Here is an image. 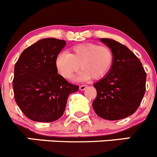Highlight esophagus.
<instances>
[{"mask_svg":"<svg viewBox=\"0 0 157 157\" xmlns=\"http://www.w3.org/2000/svg\"><path fill=\"white\" fill-rule=\"evenodd\" d=\"M86 88H87V86H86V85H82V86H79V89L81 91H84Z\"/></svg>","mask_w":157,"mask_h":157,"instance_id":"obj_1","label":"esophagus"}]
</instances>
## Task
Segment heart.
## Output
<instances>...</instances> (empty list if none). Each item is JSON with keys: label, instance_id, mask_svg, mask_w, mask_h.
I'll return each mask as SVG.
<instances>
[{"label": "heart", "instance_id": "b5f03b06", "mask_svg": "<svg viewBox=\"0 0 157 157\" xmlns=\"http://www.w3.org/2000/svg\"><path fill=\"white\" fill-rule=\"evenodd\" d=\"M69 51L70 54L60 52L55 59L56 68L65 79L72 77L80 67L82 71L75 80L87 81L92 78L100 79L108 73L113 64V52L106 46L83 43L73 46Z\"/></svg>", "mask_w": 157, "mask_h": 157}]
</instances>
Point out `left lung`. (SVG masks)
<instances>
[{
  "mask_svg": "<svg viewBox=\"0 0 157 157\" xmlns=\"http://www.w3.org/2000/svg\"><path fill=\"white\" fill-rule=\"evenodd\" d=\"M109 48L113 60L109 71L93 85L97 91L92 107L99 117L119 120L133 114L144 96L147 74L138 58L123 44L100 38Z\"/></svg>",
  "mask_w": 157,
  "mask_h": 157,
  "instance_id": "8db88e82",
  "label": "left lung"
}]
</instances>
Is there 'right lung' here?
Masks as SVG:
<instances>
[{"instance_id":"obj_1","label":"right lung","mask_w":157,"mask_h":157,"mask_svg":"<svg viewBox=\"0 0 157 157\" xmlns=\"http://www.w3.org/2000/svg\"><path fill=\"white\" fill-rule=\"evenodd\" d=\"M66 45L56 38L39 40L21 53L14 65V98L22 113L35 122H51L62 116L70 94L78 86L58 74L55 59Z\"/></svg>"}]
</instances>
